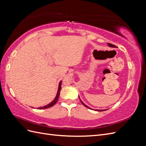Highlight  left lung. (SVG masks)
Returning <instances> with one entry per match:
<instances>
[{
  "instance_id": "1",
  "label": "left lung",
  "mask_w": 146,
  "mask_h": 146,
  "mask_svg": "<svg viewBox=\"0 0 146 146\" xmlns=\"http://www.w3.org/2000/svg\"><path fill=\"white\" fill-rule=\"evenodd\" d=\"M108 46H110V47H116V46H114V45H113V44H110V43H108ZM79 98V99H80V102H81V103L85 106V107H86V108H89V109H91V108H90L89 107H88L87 105H86L85 104H84L83 102L81 100V99H80V97H78ZM106 110H96L95 111H105Z\"/></svg>"
}]
</instances>
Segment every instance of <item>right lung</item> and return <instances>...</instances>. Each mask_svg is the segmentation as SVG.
Listing matches in <instances>:
<instances>
[{"label": "right lung", "instance_id": "add662e5", "mask_svg": "<svg viewBox=\"0 0 146 146\" xmlns=\"http://www.w3.org/2000/svg\"><path fill=\"white\" fill-rule=\"evenodd\" d=\"M61 83H62V82H61V81H60V83H59L58 88V91H57L56 96V97H55V98L54 99V100H53V101L52 102H50L49 104H48V105H47L44 106V107H41L38 108V109L41 110V109H46V108H50V107H52V106H54V105L57 102V101H58V98H59V96H60V91H61Z\"/></svg>", "mask_w": 146, "mask_h": 146}]
</instances>
